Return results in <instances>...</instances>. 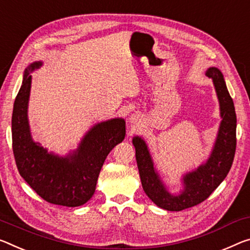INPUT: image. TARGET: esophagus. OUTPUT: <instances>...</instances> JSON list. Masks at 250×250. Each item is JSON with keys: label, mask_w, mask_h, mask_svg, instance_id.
I'll list each match as a JSON object with an SVG mask.
<instances>
[{"label": "esophagus", "mask_w": 250, "mask_h": 250, "mask_svg": "<svg viewBox=\"0 0 250 250\" xmlns=\"http://www.w3.org/2000/svg\"><path fill=\"white\" fill-rule=\"evenodd\" d=\"M140 117L138 116V114H132L131 117H130V122H131V124L133 125H139V122H140Z\"/></svg>", "instance_id": "esophagus-1"}]
</instances>
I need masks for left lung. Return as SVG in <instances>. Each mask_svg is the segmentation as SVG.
<instances>
[{"label":"left lung","instance_id":"1","mask_svg":"<svg viewBox=\"0 0 250 250\" xmlns=\"http://www.w3.org/2000/svg\"><path fill=\"white\" fill-rule=\"evenodd\" d=\"M207 75L212 79L215 84L223 120L210 158L196 171L185 176V190L181 195L172 196L166 190L159 176L154 171L145 141L139 137H134L132 140L136 148V159L142 188L154 204L166 210L180 211L203 203L223 182L231 168L237 142L235 106L220 71L210 68L207 71Z\"/></svg>","mask_w":250,"mask_h":250}]
</instances>
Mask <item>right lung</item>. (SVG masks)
Returning a JSON list of instances; mask_svg holds the SVG:
<instances>
[{"label":"right lung","mask_w":250,"mask_h":250,"mask_svg":"<svg viewBox=\"0 0 250 250\" xmlns=\"http://www.w3.org/2000/svg\"><path fill=\"white\" fill-rule=\"evenodd\" d=\"M41 62L31 64L14 101L12 114V146L20 175L45 201L65 207H79L93 196L100 170L106 156L125 139L122 119L101 122L85 134L72 156L60 158L33 142L27 122V102L31 71Z\"/></svg>","instance_id":"add662e5"}]
</instances>
